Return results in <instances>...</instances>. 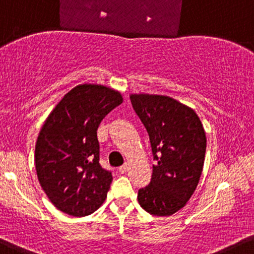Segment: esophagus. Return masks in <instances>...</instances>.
Wrapping results in <instances>:
<instances>
[{
	"label": "esophagus",
	"instance_id": "obj_1",
	"mask_svg": "<svg viewBox=\"0 0 254 254\" xmlns=\"http://www.w3.org/2000/svg\"><path fill=\"white\" fill-rule=\"evenodd\" d=\"M127 171V164H124V165H122L121 168H119V172H121V174H125V172Z\"/></svg>",
	"mask_w": 254,
	"mask_h": 254
}]
</instances>
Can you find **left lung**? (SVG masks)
<instances>
[{
	"mask_svg": "<svg viewBox=\"0 0 254 254\" xmlns=\"http://www.w3.org/2000/svg\"><path fill=\"white\" fill-rule=\"evenodd\" d=\"M130 100L157 161L149 185L138 190V202L150 214L171 216L199 183L206 152L204 127L191 108L169 96L133 94Z\"/></svg>",
	"mask_w": 254,
	"mask_h": 254,
	"instance_id": "obj_1",
	"label": "left lung"
}]
</instances>
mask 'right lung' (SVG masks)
I'll return each instance as SVG.
<instances>
[{"instance_id": "1", "label": "right lung", "mask_w": 254, "mask_h": 254, "mask_svg": "<svg viewBox=\"0 0 254 254\" xmlns=\"http://www.w3.org/2000/svg\"><path fill=\"white\" fill-rule=\"evenodd\" d=\"M122 102L121 94L107 86L77 85L47 118L35 164L41 187L58 210L84 217L104 204L113 177L99 163L97 127Z\"/></svg>"}]
</instances>
